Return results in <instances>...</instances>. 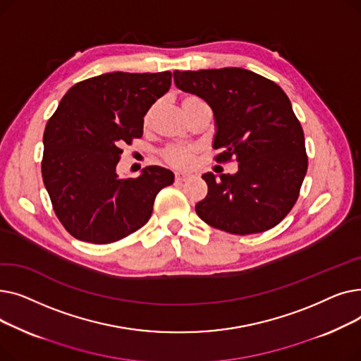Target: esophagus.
<instances>
[{
    "mask_svg": "<svg viewBox=\"0 0 361 361\" xmlns=\"http://www.w3.org/2000/svg\"><path fill=\"white\" fill-rule=\"evenodd\" d=\"M190 177H192V176H188V174H185V173H176V181H177V183H184V181H187V180H190Z\"/></svg>",
    "mask_w": 361,
    "mask_h": 361,
    "instance_id": "1",
    "label": "esophagus"
}]
</instances>
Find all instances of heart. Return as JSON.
I'll use <instances>...</instances> for the list:
<instances>
[{"label": "heart", "instance_id": "obj_1", "mask_svg": "<svg viewBox=\"0 0 361 361\" xmlns=\"http://www.w3.org/2000/svg\"><path fill=\"white\" fill-rule=\"evenodd\" d=\"M197 104H203V101L197 97H193V94H185V97L181 99V105H183L184 111H188ZM154 111H155V108L152 106L145 114V117H143L145 127L150 126L152 118H154ZM162 157L169 165H173L176 168H187V166H190V164L193 161V149L184 147V146H169L162 152Z\"/></svg>", "mask_w": 361, "mask_h": 361}]
</instances>
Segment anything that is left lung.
I'll return each instance as SVG.
<instances>
[{"instance_id": "1", "label": "left lung", "mask_w": 361, "mask_h": 361, "mask_svg": "<svg viewBox=\"0 0 361 361\" xmlns=\"http://www.w3.org/2000/svg\"><path fill=\"white\" fill-rule=\"evenodd\" d=\"M176 86L214 111L216 162H238L235 174L206 173L202 221L230 234L268 231L288 215L307 173L305 133L276 83L250 70L226 67L174 71Z\"/></svg>"}]
</instances>
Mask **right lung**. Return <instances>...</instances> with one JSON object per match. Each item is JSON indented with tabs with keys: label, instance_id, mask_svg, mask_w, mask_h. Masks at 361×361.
Wrapping results in <instances>:
<instances>
[{
	"label": "right lung",
	"instance_id": "add662e5",
	"mask_svg": "<svg viewBox=\"0 0 361 361\" xmlns=\"http://www.w3.org/2000/svg\"><path fill=\"white\" fill-rule=\"evenodd\" d=\"M169 71H114L75 83L44 133L42 178L54 212L78 240L118 241L149 221L157 195L174 183L162 166L120 178L123 145L143 135V117L168 92Z\"/></svg>",
	"mask_w": 361,
	"mask_h": 361
}]
</instances>
